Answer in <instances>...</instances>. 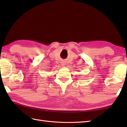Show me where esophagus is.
Masks as SVG:
<instances>
[{"label": "esophagus", "mask_w": 127, "mask_h": 127, "mask_svg": "<svg viewBox=\"0 0 127 127\" xmlns=\"http://www.w3.org/2000/svg\"><path fill=\"white\" fill-rule=\"evenodd\" d=\"M61 65H62V66H64V65H65V63H64V62H61Z\"/></svg>", "instance_id": "obj_1"}]
</instances>
